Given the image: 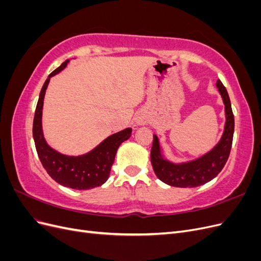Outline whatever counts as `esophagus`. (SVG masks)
<instances>
[{
    "label": "esophagus",
    "instance_id": "esophagus-1",
    "mask_svg": "<svg viewBox=\"0 0 261 261\" xmlns=\"http://www.w3.org/2000/svg\"><path fill=\"white\" fill-rule=\"evenodd\" d=\"M147 123V118L145 116H137L136 118V125L140 126V125H145Z\"/></svg>",
    "mask_w": 261,
    "mask_h": 261
}]
</instances>
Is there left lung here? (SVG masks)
I'll list each match as a JSON object with an SVG mask.
<instances>
[{
    "mask_svg": "<svg viewBox=\"0 0 261 261\" xmlns=\"http://www.w3.org/2000/svg\"><path fill=\"white\" fill-rule=\"evenodd\" d=\"M217 87L225 106V126L223 135L218 145L211 151L203 154L194 161L175 164L164 159L161 153L159 139L153 135L151 147V164L155 175L163 183L174 187H197L208 183L222 171L228 155L231 152L233 134H234V115L228 93L221 81L217 82Z\"/></svg>",
    "mask_w": 261,
    "mask_h": 261,
    "instance_id": "left-lung-1",
    "label": "left lung"
}]
</instances>
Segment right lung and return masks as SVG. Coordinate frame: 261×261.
I'll use <instances>...</instances> for the list:
<instances>
[{"label": "right lung", "mask_w": 261, "mask_h": 261, "mask_svg": "<svg viewBox=\"0 0 261 261\" xmlns=\"http://www.w3.org/2000/svg\"><path fill=\"white\" fill-rule=\"evenodd\" d=\"M67 63L68 60L53 70L42 86L35 111L33 135L38 156L48 174L57 183L63 186L83 191V189H91L106 183L111 172L117 148L123 141L130 137L132 128H126L113 134L90 152L78 156L62 154L46 144L43 137L41 122L45 90L50 78L60 73L67 65Z\"/></svg>", "instance_id": "1"}]
</instances>
